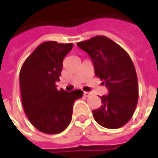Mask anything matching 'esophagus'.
Returning <instances> with one entry per match:
<instances>
[{
    "mask_svg": "<svg viewBox=\"0 0 158 158\" xmlns=\"http://www.w3.org/2000/svg\"><path fill=\"white\" fill-rule=\"evenodd\" d=\"M89 95H90V93L88 92V91H83V96H84L85 98H88Z\"/></svg>",
    "mask_w": 158,
    "mask_h": 158,
    "instance_id": "obj_1",
    "label": "esophagus"
}]
</instances>
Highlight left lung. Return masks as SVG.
<instances>
[{"label": "left lung", "instance_id": "left-lung-1", "mask_svg": "<svg viewBox=\"0 0 158 158\" xmlns=\"http://www.w3.org/2000/svg\"><path fill=\"white\" fill-rule=\"evenodd\" d=\"M77 46L90 56L95 75L108 89V95L100 97L102 106L92 111L95 120L110 129L123 127L132 118L139 97L136 71L131 58L106 36H96Z\"/></svg>", "mask_w": 158, "mask_h": 158}]
</instances>
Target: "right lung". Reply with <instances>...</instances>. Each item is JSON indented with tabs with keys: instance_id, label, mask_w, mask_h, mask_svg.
<instances>
[{
	"instance_id": "1",
	"label": "right lung",
	"mask_w": 158,
	"mask_h": 158,
	"mask_svg": "<svg viewBox=\"0 0 158 158\" xmlns=\"http://www.w3.org/2000/svg\"><path fill=\"white\" fill-rule=\"evenodd\" d=\"M73 46L44 42L25 60L20 70L23 110L30 122L42 133L55 135L65 130L71 121L75 101L83 94L81 89L58 90L55 85L60 81L64 57Z\"/></svg>"
}]
</instances>
